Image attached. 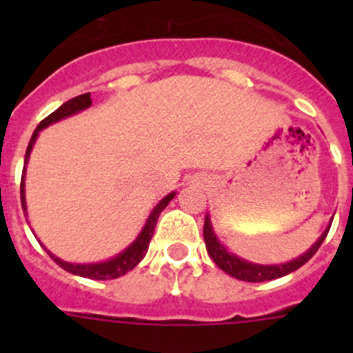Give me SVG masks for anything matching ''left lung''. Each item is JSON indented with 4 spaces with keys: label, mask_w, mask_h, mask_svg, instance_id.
<instances>
[{
    "label": "left lung",
    "mask_w": 353,
    "mask_h": 353,
    "mask_svg": "<svg viewBox=\"0 0 353 353\" xmlns=\"http://www.w3.org/2000/svg\"><path fill=\"white\" fill-rule=\"evenodd\" d=\"M330 230V224L325 228V232L320 235V239L311 245L304 254H301L299 258L292 261H286V263L279 265H260V263H252V261L244 260V258L236 256L233 252L228 251L221 240L215 235L214 228H212L210 223V215L207 214L205 217V226H203V239L205 245H207V251L210 254V258L214 260V263L219 267L221 270H224L226 274H230L232 277H236L240 281H248V283H261V281H270V279H277V277H283L286 274L293 272V270L301 269L305 261H310L313 258L314 252L318 251V248L323 244L327 233Z\"/></svg>",
    "instance_id": "1"
}]
</instances>
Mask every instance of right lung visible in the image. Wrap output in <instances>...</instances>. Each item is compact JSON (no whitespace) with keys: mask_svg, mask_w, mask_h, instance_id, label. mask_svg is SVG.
Instances as JSON below:
<instances>
[{"mask_svg":"<svg viewBox=\"0 0 353 353\" xmlns=\"http://www.w3.org/2000/svg\"><path fill=\"white\" fill-rule=\"evenodd\" d=\"M90 105H92L90 93H83V95L74 97V99L67 101L65 104H61L60 108L56 109L54 113L49 114L48 118H43L39 125H37L35 132H33V136H31V139H30V145H28V148H26V157H24V168H23V179H21V203H23L24 215H28L26 191H24L26 164H28V161H30V154H31V150H33V145H35L37 138H39V132L40 130L46 129V127L56 123V121L65 120V118L74 117V114L81 113V111H84V109H88ZM174 194H176V192H170V194L164 196V198H162L161 201L155 205L154 210L150 212L148 219H146L143 230L139 232V235L136 236V240H134L130 245H127V248L123 249L120 254H117V256L109 258V260H105V261H99V263H70V261L60 260V258L54 256V254L49 251H48V254L56 261V263L60 265L61 269L67 270V272H70V274H74V276L88 277V279H117V277H120V276H125L129 270H132L134 267H136V265H138L143 258H145L146 251H148L150 240H152V236H154V230H155V226H157L159 215H161V212L168 207V203H170L171 199L174 198Z\"/></svg>","mask_w":353,"mask_h":353,"instance_id":"1","label":"right lung"}]
</instances>
